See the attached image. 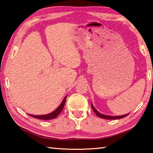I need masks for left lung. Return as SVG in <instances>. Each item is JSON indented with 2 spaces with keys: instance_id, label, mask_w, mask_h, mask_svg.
<instances>
[{
  "instance_id": "1",
  "label": "left lung",
  "mask_w": 153,
  "mask_h": 153,
  "mask_svg": "<svg viewBox=\"0 0 153 153\" xmlns=\"http://www.w3.org/2000/svg\"><path fill=\"white\" fill-rule=\"evenodd\" d=\"M92 106V110L94 111V112L95 113L96 115H97L98 117H99L100 118H102V119H105V120H118V119H121V118H123L126 117L127 115H128V114H126V115H121V116H109V115H103V114L100 113L96 109V108L93 107V105H91Z\"/></svg>"
}]
</instances>
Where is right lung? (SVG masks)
I'll return each mask as SVG.
<instances>
[{
	"mask_svg": "<svg viewBox=\"0 0 153 153\" xmlns=\"http://www.w3.org/2000/svg\"><path fill=\"white\" fill-rule=\"evenodd\" d=\"M66 98H67V97L64 98V99L63 100V102H61V104L59 105V107L56 108L55 111H54L53 113H51L49 114H47V115H30L32 116L33 117L39 119V120H52V119H55L57 117L62 111V110H63L65 105V100H66Z\"/></svg>",
	"mask_w": 153,
	"mask_h": 153,
	"instance_id": "add662e5",
	"label": "right lung"
}]
</instances>
